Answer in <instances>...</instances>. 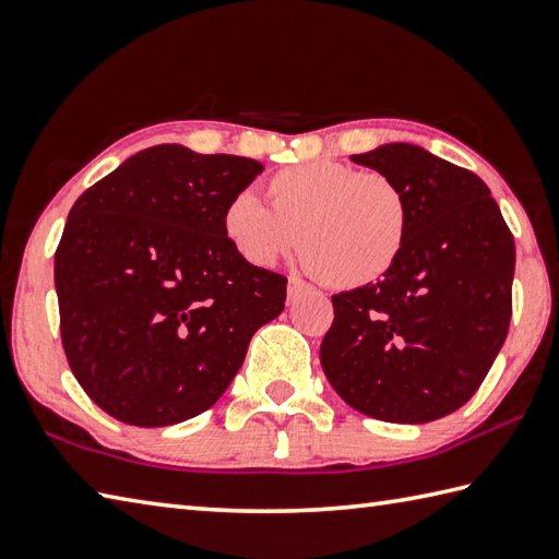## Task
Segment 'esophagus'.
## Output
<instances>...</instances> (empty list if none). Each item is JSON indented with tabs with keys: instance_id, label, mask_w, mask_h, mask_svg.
<instances>
[{
	"instance_id": "obj_1",
	"label": "esophagus",
	"mask_w": 559,
	"mask_h": 559,
	"mask_svg": "<svg viewBox=\"0 0 559 559\" xmlns=\"http://www.w3.org/2000/svg\"><path fill=\"white\" fill-rule=\"evenodd\" d=\"M305 289H307V285L299 277H289V282H287V297L289 299H297Z\"/></svg>"
}]
</instances>
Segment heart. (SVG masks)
Segmentation results:
<instances>
[{
    "label": "heart",
    "instance_id": "b5f03b06",
    "mask_svg": "<svg viewBox=\"0 0 559 559\" xmlns=\"http://www.w3.org/2000/svg\"><path fill=\"white\" fill-rule=\"evenodd\" d=\"M267 203L233 195L223 235L254 267H272L297 248L311 272L336 289L366 287L403 254L409 205L385 174L317 159L285 166L264 183Z\"/></svg>",
    "mask_w": 559,
    "mask_h": 559
}]
</instances>
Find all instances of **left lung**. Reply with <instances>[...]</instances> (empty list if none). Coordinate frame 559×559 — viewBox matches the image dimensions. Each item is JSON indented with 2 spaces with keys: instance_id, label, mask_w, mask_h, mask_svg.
Masks as SVG:
<instances>
[{
  "instance_id": "left-lung-1",
  "label": "left lung",
  "mask_w": 559,
  "mask_h": 559,
  "mask_svg": "<svg viewBox=\"0 0 559 559\" xmlns=\"http://www.w3.org/2000/svg\"><path fill=\"white\" fill-rule=\"evenodd\" d=\"M350 162L403 189L409 230L378 282L341 292L321 368L368 417L423 425L462 407L484 383L511 324L513 235L474 171L417 144L390 142Z\"/></svg>"
}]
</instances>
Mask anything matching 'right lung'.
<instances>
[{"instance_id": "1", "label": "right lung", "mask_w": 559, "mask_h": 559, "mask_svg": "<svg viewBox=\"0 0 559 559\" xmlns=\"http://www.w3.org/2000/svg\"><path fill=\"white\" fill-rule=\"evenodd\" d=\"M262 169L156 144L73 203L56 250L61 338L75 380L110 417L169 427L205 413L254 331L282 314L287 280L245 262L221 225Z\"/></svg>"}]
</instances>
